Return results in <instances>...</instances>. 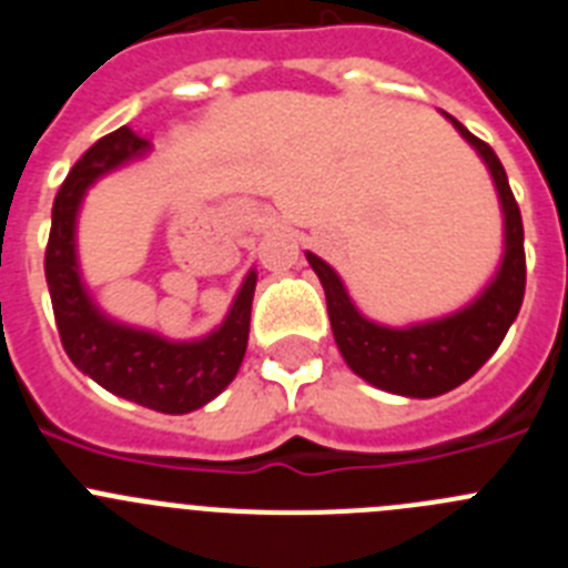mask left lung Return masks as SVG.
Segmentation results:
<instances>
[{
    "label": "left lung",
    "instance_id": "1",
    "mask_svg": "<svg viewBox=\"0 0 568 568\" xmlns=\"http://www.w3.org/2000/svg\"><path fill=\"white\" fill-rule=\"evenodd\" d=\"M440 115L458 130L460 139L486 164L495 193H498L500 215H504V253H500L498 270L486 281L484 290L466 301L464 307L440 318L389 327L375 318H366L355 307L344 281L327 261L310 250L304 253L327 295L329 324H333L335 344L346 366L366 384L378 386L384 393L404 395V398H438L478 373L509 333L511 321L518 318L526 290L524 222H520L518 202L509 190L504 164L495 150L480 142L478 135H471L455 115L444 110Z\"/></svg>",
    "mask_w": 568,
    "mask_h": 568
}]
</instances>
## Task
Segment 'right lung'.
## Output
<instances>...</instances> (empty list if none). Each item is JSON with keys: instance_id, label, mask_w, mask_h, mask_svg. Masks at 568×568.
<instances>
[{"instance_id": "1", "label": "right lung", "mask_w": 568, "mask_h": 568, "mask_svg": "<svg viewBox=\"0 0 568 568\" xmlns=\"http://www.w3.org/2000/svg\"><path fill=\"white\" fill-rule=\"evenodd\" d=\"M150 153V142L130 128L99 139L73 164L53 202L44 278L68 358L108 393L164 415H187L222 395L247 353L250 310L258 273L250 270L227 315L202 338L175 341L133 327L99 307L79 264V213L99 179Z\"/></svg>"}]
</instances>
